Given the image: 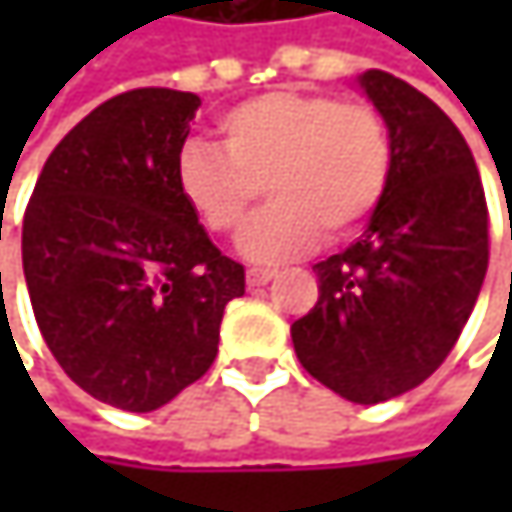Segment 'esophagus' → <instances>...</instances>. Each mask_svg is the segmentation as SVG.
I'll list each match as a JSON object with an SVG mask.
<instances>
[{
	"label": "esophagus",
	"instance_id": "obj_1",
	"mask_svg": "<svg viewBox=\"0 0 512 512\" xmlns=\"http://www.w3.org/2000/svg\"><path fill=\"white\" fill-rule=\"evenodd\" d=\"M272 278H275V269H249V272H246V284H249V287H263V284H269V281H272Z\"/></svg>",
	"mask_w": 512,
	"mask_h": 512
}]
</instances>
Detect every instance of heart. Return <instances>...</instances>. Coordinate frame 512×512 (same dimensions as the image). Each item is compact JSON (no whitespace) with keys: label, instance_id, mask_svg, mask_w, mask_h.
I'll list each match as a JSON object with an SVG mask.
<instances>
[{"label":"heart","instance_id":"heart-1","mask_svg":"<svg viewBox=\"0 0 512 512\" xmlns=\"http://www.w3.org/2000/svg\"><path fill=\"white\" fill-rule=\"evenodd\" d=\"M219 150L180 148L174 186L216 237H234L252 216L260 186L272 204L243 234V255L281 263L311 252L326 234L341 243L379 210L394 177V139L370 103L323 91L275 88L228 109Z\"/></svg>","mask_w":512,"mask_h":512}]
</instances>
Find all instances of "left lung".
<instances>
[{"label":"left lung","mask_w":512,"mask_h":512,"mask_svg":"<svg viewBox=\"0 0 512 512\" xmlns=\"http://www.w3.org/2000/svg\"><path fill=\"white\" fill-rule=\"evenodd\" d=\"M394 177L367 231L314 266L317 305L290 326L302 367L353 403L421 385L460 341L489 263V210L457 124L418 88L367 70Z\"/></svg>","instance_id":"obj_1"}]
</instances>
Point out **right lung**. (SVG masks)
<instances>
[{"label": "right lung", "mask_w": 512, "mask_h": 512, "mask_svg": "<svg viewBox=\"0 0 512 512\" xmlns=\"http://www.w3.org/2000/svg\"><path fill=\"white\" fill-rule=\"evenodd\" d=\"M201 100L133 88L85 115L44 162L23 216L38 329L91 397L154 412L219 353L243 263L204 234L174 186Z\"/></svg>", "instance_id": "add662e5"}]
</instances>
